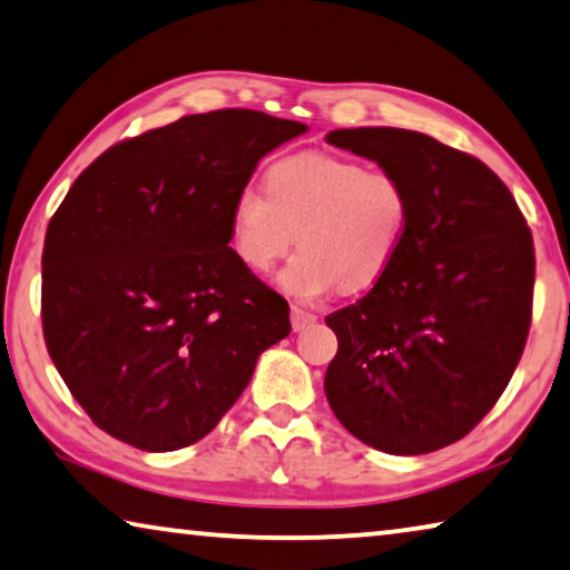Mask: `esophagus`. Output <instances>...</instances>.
Masks as SVG:
<instances>
[{
  "instance_id": "obj_1",
  "label": "esophagus",
  "mask_w": 570,
  "mask_h": 570,
  "mask_svg": "<svg viewBox=\"0 0 570 570\" xmlns=\"http://www.w3.org/2000/svg\"><path fill=\"white\" fill-rule=\"evenodd\" d=\"M317 322L312 312L302 309V306H292V330L294 332H304L306 327H312V324Z\"/></svg>"
}]
</instances>
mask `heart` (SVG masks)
Segmentation results:
<instances>
[{
    "label": "heart",
    "mask_w": 570,
    "mask_h": 570,
    "mask_svg": "<svg viewBox=\"0 0 570 570\" xmlns=\"http://www.w3.org/2000/svg\"><path fill=\"white\" fill-rule=\"evenodd\" d=\"M264 191L233 197L228 240L243 266L268 274L294 243L302 250L278 274V286L299 302L337 292H365L391 271L411 220L403 179L363 161L296 151L276 159Z\"/></svg>",
    "instance_id": "heart-1"
}]
</instances>
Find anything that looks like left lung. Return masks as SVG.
<instances>
[{"instance_id":"obj_1","label":"left lung","mask_w":570,"mask_h":570,"mask_svg":"<svg viewBox=\"0 0 570 570\" xmlns=\"http://www.w3.org/2000/svg\"><path fill=\"white\" fill-rule=\"evenodd\" d=\"M327 141L403 179L411 220L387 274L327 324L337 355L324 393L342 426L385 454L464 439L525 350L535 248L508 185L472 155L393 126Z\"/></svg>"}]
</instances>
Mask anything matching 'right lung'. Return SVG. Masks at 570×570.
<instances>
[{
  "instance_id": "1",
  "label": "right lung",
  "mask_w": 570,
  "mask_h": 570,
  "mask_svg": "<svg viewBox=\"0 0 570 570\" xmlns=\"http://www.w3.org/2000/svg\"><path fill=\"white\" fill-rule=\"evenodd\" d=\"M304 131L223 108L114 144L80 171L45 233L42 334L98 429L141 451L195 444L292 332L228 225L258 159Z\"/></svg>"
}]
</instances>
